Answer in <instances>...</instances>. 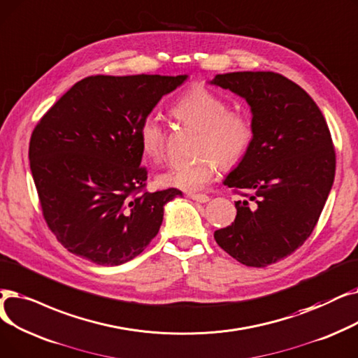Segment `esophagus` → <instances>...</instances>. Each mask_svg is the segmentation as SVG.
I'll list each match as a JSON object with an SVG mask.
<instances>
[{
	"label": "esophagus",
	"mask_w": 358,
	"mask_h": 358,
	"mask_svg": "<svg viewBox=\"0 0 358 358\" xmlns=\"http://www.w3.org/2000/svg\"><path fill=\"white\" fill-rule=\"evenodd\" d=\"M189 198L196 202H201V203H206L210 201V196L206 194H189Z\"/></svg>",
	"instance_id": "1"
}]
</instances>
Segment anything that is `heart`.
I'll return each instance as SVG.
<instances>
[{
  "label": "heart",
  "instance_id": "heart-1",
  "mask_svg": "<svg viewBox=\"0 0 358 358\" xmlns=\"http://www.w3.org/2000/svg\"><path fill=\"white\" fill-rule=\"evenodd\" d=\"M173 116L199 131L196 152L191 162L173 163L157 176L166 188L186 192L202 189L214 178L218 164L229 167L241 162L253 141V124L243 112L230 110L227 100L206 87H194L172 108ZM144 156L159 162L164 156V132L156 119L147 117L138 131Z\"/></svg>",
  "mask_w": 358,
  "mask_h": 358
}]
</instances>
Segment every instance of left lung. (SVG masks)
I'll return each mask as SVG.
<instances>
[{
  "mask_svg": "<svg viewBox=\"0 0 358 358\" xmlns=\"http://www.w3.org/2000/svg\"><path fill=\"white\" fill-rule=\"evenodd\" d=\"M210 83L248 101L255 129L248 152L224 179L249 198L236 202L234 223L214 239L246 266L275 264L312 234L331 192L329 128L313 99L281 74L239 71Z\"/></svg>",
  "mask_w": 358,
  "mask_h": 358,
  "instance_id": "8db88e82",
  "label": "left lung"
}]
</instances>
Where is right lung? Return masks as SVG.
I'll return each instance as SVG.
<instances>
[{
    "label": "right lung",
    "mask_w": 358,
    "mask_h": 358,
    "mask_svg": "<svg viewBox=\"0 0 358 358\" xmlns=\"http://www.w3.org/2000/svg\"><path fill=\"white\" fill-rule=\"evenodd\" d=\"M188 76H92L76 83L31 132L29 160L42 213L58 242L93 264L134 259L182 192H147L138 131Z\"/></svg>",
    "instance_id": "add662e5"
}]
</instances>
